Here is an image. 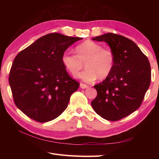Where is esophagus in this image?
Masks as SVG:
<instances>
[{"instance_id": "esophagus-1", "label": "esophagus", "mask_w": 159, "mask_h": 159, "mask_svg": "<svg viewBox=\"0 0 159 159\" xmlns=\"http://www.w3.org/2000/svg\"><path fill=\"white\" fill-rule=\"evenodd\" d=\"M80 88H81V89H86V88H87V87H89V86L85 85V84L80 83Z\"/></svg>"}]
</instances>
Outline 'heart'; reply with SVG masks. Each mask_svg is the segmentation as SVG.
<instances>
[{"mask_svg": "<svg viewBox=\"0 0 159 159\" xmlns=\"http://www.w3.org/2000/svg\"><path fill=\"white\" fill-rule=\"evenodd\" d=\"M75 54L65 51L61 61L66 69L74 77H78L84 67L86 70L80 75L83 81L92 82L106 79L115 66V55L112 50L103 48L102 45L92 41H85L76 47Z\"/></svg>", "mask_w": 159, "mask_h": 159, "instance_id": "heart-1", "label": "heart"}]
</instances>
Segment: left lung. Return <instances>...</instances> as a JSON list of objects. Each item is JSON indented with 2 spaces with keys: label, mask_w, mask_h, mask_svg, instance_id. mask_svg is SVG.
I'll list each match as a JSON object with an SVG mask.
<instances>
[{
  "label": "left lung",
  "mask_w": 159,
  "mask_h": 159,
  "mask_svg": "<svg viewBox=\"0 0 159 159\" xmlns=\"http://www.w3.org/2000/svg\"><path fill=\"white\" fill-rule=\"evenodd\" d=\"M105 42L115 55L112 72L94 85L97 96L92 102L95 112L107 120L117 121L139 108L150 85L149 60L135 43L112 33L93 38Z\"/></svg>",
  "instance_id": "obj_1"
}]
</instances>
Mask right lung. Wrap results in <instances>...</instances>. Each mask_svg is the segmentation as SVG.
<instances>
[{
  "mask_svg": "<svg viewBox=\"0 0 159 159\" xmlns=\"http://www.w3.org/2000/svg\"><path fill=\"white\" fill-rule=\"evenodd\" d=\"M82 39L49 33L15 57L9 83L16 107L26 116L47 122L66 109L79 83L68 75L61 57L70 46Z\"/></svg>",
  "mask_w": 159,
  "mask_h": 159,
  "instance_id": "add662e5",
  "label": "right lung"
}]
</instances>
